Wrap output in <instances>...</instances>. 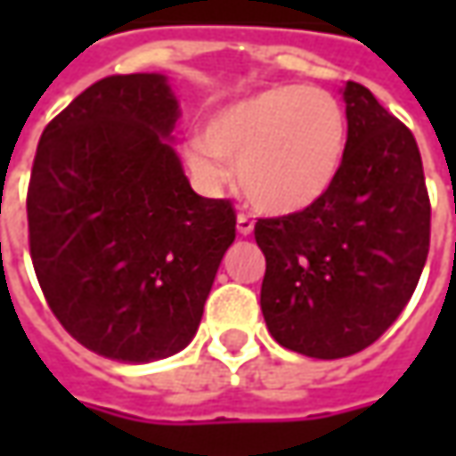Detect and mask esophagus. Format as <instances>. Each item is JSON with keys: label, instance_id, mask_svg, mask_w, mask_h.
<instances>
[{"label": "esophagus", "instance_id": "esophagus-1", "mask_svg": "<svg viewBox=\"0 0 456 456\" xmlns=\"http://www.w3.org/2000/svg\"><path fill=\"white\" fill-rule=\"evenodd\" d=\"M236 225H238V233H240V236H251V233H254V220H251V216H248V213H238Z\"/></svg>", "mask_w": 456, "mask_h": 456}]
</instances>
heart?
I'll return each mask as SVG.
<instances>
[{
    "label": "heart",
    "mask_w": 456,
    "mask_h": 456,
    "mask_svg": "<svg viewBox=\"0 0 456 456\" xmlns=\"http://www.w3.org/2000/svg\"><path fill=\"white\" fill-rule=\"evenodd\" d=\"M347 118L330 91L272 86L233 101L208 118L205 132L184 142L190 172L205 184L231 177L266 213H297L332 187L345 154Z\"/></svg>",
    "instance_id": "b5f03b06"
}]
</instances>
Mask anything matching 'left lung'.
Returning a JSON list of instances; mask_svg holds the SVG:
<instances>
[{
  "label": "left lung",
  "instance_id": "8db88e82",
  "mask_svg": "<svg viewBox=\"0 0 456 456\" xmlns=\"http://www.w3.org/2000/svg\"><path fill=\"white\" fill-rule=\"evenodd\" d=\"M347 142L317 202L256 220L266 256L261 312L272 338L309 358L365 350L409 305L429 256L431 205L411 129L347 83Z\"/></svg>",
  "mask_w": 456,
  "mask_h": 456
}]
</instances>
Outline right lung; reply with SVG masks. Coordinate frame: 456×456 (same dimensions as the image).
I'll use <instances>...</instances> for the list:
<instances>
[{"label": "right lung", "mask_w": 456, "mask_h": 456, "mask_svg": "<svg viewBox=\"0 0 456 456\" xmlns=\"http://www.w3.org/2000/svg\"><path fill=\"white\" fill-rule=\"evenodd\" d=\"M177 116L165 76H109L37 144L27 187L32 266L58 322L103 358L180 353L236 238L233 202L200 198L167 144Z\"/></svg>", "instance_id": "1"}]
</instances>
